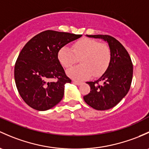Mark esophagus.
<instances>
[{
	"mask_svg": "<svg viewBox=\"0 0 149 149\" xmlns=\"http://www.w3.org/2000/svg\"><path fill=\"white\" fill-rule=\"evenodd\" d=\"M73 84H76V85H81V84H83L82 81H73Z\"/></svg>",
	"mask_w": 149,
	"mask_h": 149,
	"instance_id": "1",
	"label": "esophagus"
}]
</instances>
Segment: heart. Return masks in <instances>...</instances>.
<instances>
[{
	"label": "heart",
	"mask_w": 149,
	"mask_h": 149,
	"mask_svg": "<svg viewBox=\"0 0 149 149\" xmlns=\"http://www.w3.org/2000/svg\"><path fill=\"white\" fill-rule=\"evenodd\" d=\"M111 57V49L107 44L86 38L75 42L73 50L63 46L58 54L59 61L66 68H70L80 58L81 64L68 71V76L75 79H86L92 74L101 75L109 67Z\"/></svg>",
	"instance_id": "b5f03b06"
}]
</instances>
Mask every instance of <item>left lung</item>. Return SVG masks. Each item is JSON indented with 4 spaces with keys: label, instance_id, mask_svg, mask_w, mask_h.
I'll use <instances>...</instances> for the list:
<instances>
[{
    "label": "left lung",
    "instance_id": "8db88e82",
    "mask_svg": "<svg viewBox=\"0 0 149 149\" xmlns=\"http://www.w3.org/2000/svg\"><path fill=\"white\" fill-rule=\"evenodd\" d=\"M108 42L111 53L110 63L100 79L86 82L90 93L84 99L95 110L104 111L116 106L127 94L133 79V63L128 51L115 38L109 35H87Z\"/></svg>",
    "mask_w": 149,
    "mask_h": 149
}]
</instances>
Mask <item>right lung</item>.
<instances>
[{
	"instance_id": "right-lung-1",
	"label": "right lung",
	"mask_w": 149,
	"mask_h": 149,
	"mask_svg": "<svg viewBox=\"0 0 149 149\" xmlns=\"http://www.w3.org/2000/svg\"><path fill=\"white\" fill-rule=\"evenodd\" d=\"M81 36L48 30L25 45L15 62L14 77L18 93L30 107L46 111L61 101L64 86L71 80L58 54L63 46ZM54 79L56 81H51Z\"/></svg>"
}]
</instances>
